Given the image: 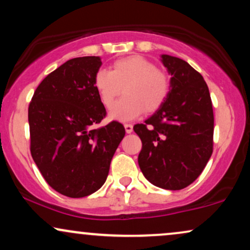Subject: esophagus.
Returning a JSON list of instances; mask_svg holds the SVG:
<instances>
[{
    "mask_svg": "<svg viewBox=\"0 0 250 250\" xmlns=\"http://www.w3.org/2000/svg\"><path fill=\"white\" fill-rule=\"evenodd\" d=\"M125 133L130 134L131 131H133V125H130V123H125Z\"/></svg>",
    "mask_w": 250,
    "mask_h": 250,
    "instance_id": "1",
    "label": "esophagus"
}]
</instances>
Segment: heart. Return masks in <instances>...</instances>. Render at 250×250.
I'll return each instance as SVG.
<instances>
[{"instance_id": "b5f03b06", "label": "heart", "mask_w": 250, "mask_h": 250, "mask_svg": "<svg viewBox=\"0 0 250 250\" xmlns=\"http://www.w3.org/2000/svg\"><path fill=\"white\" fill-rule=\"evenodd\" d=\"M124 87L125 96L109 110V119L130 121L144 112H155L167 100L170 81L148 59L140 56L116 60L113 70L100 68L94 76V87L104 107H110Z\"/></svg>"}]
</instances>
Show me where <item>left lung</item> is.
Returning a JSON list of instances; mask_svg holds the SVG:
<instances>
[{"label": "left lung", "instance_id": "obj_1", "mask_svg": "<svg viewBox=\"0 0 250 250\" xmlns=\"http://www.w3.org/2000/svg\"><path fill=\"white\" fill-rule=\"evenodd\" d=\"M170 91L151 116L134 125L142 150L138 165L151 184L182 190L205 169L213 151L214 116L208 87L185 60L161 55Z\"/></svg>", "mask_w": 250, "mask_h": 250}]
</instances>
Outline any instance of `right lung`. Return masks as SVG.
<instances>
[{"mask_svg": "<svg viewBox=\"0 0 250 250\" xmlns=\"http://www.w3.org/2000/svg\"><path fill=\"white\" fill-rule=\"evenodd\" d=\"M100 57L67 60L39 83L29 106L31 156L57 192L83 198L106 182L125 137L121 123L94 129L106 109L94 87Z\"/></svg>", "mask_w": 250, "mask_h": 250, "instance_id": "add662e5", "label": "right lung"}]
</instances>
